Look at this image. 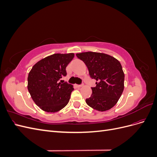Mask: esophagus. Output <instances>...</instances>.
Wrapping results in <instances>:
<instances>
[{"mask_svg":"<svg viewBox=\"0 0 157 157\" xmlns=\"http://www.w3.org/2000/svg\"><path fill=\"white\" fill-rule=\"evenodd\" d=\"M75 86H77V88H81V87L83 86V85H78V84H76Z\"/></svg>","mask_w":157,"mask_h":157,"instance_id":"1","label":"esophagus"}]
</instances>
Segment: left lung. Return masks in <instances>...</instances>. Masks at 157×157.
<instances>
[{"instance_id": "1", "label": "left lung", "mask_w": 157, "mask_h": 157, "mask_svg": "<svg viewBox=\"0 0 157 157\" xmlns=\"http://www.w3.org/2000/svg\"><path fill=\"white\" fill-rule=\"evenodd\" d=\"M83 61L90 77L96 80L92 96L86 99L88 105L98 111L115 106L124 88V73L121 63L114 57L99 52H86L76 54Z\"/></svg>"}]
</instances>
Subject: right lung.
<instances>
[{
    "mask_svg": "<svg viewBox=\"0 0 157 157\" xmlns=\"http://www.w3.org/2000/svg\"><path fill=\"white\" fill-rule=\"evenodd\" d=\"M74 56V53L54 54L33 66L28 75L27 88L42 110L55 113L67 105L74 88L60 79L67 75L66 67Z\"/></svg>",
    "mask_w": 157,
    "mask_h": 157,
    "instance_id": "1",
    "label": "right lung"
}]
</instances>
